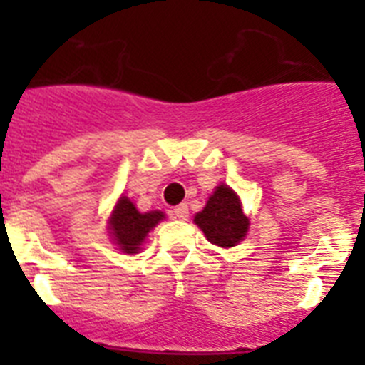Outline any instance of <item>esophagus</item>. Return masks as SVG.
Listing matches in <instances>:
<instances>
[{
    "label": "esophagus",
    "mask_w": 365,
    "mask_h": 365,
    "mask_svg": "<svg viewBox=\"0 0 365 365\" xmlns=\"http://www.w3.org/2000/svg\"><path fill=\"white\" fill-rule=\"evenodd\" d=\"M169 215H171V219L175 220H187V217H189V206L185 203L175 206V208L169 212Z\"/></svg>",
    "instance_id": "34e87169"
}]
</instances>
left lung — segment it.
Here are the masks:
<instances>
[{
  "label": "left lung",
  "mask_w": 365,
  "mask_h": 365,
  "mask_svg": "<svg viewBox=\"0 0 365 365\" xmlns=\"http://www.w3.org/2000/svg\"><path fill=\"white\" fill-rule=\"evenodd\" d=\"M194 222L203 230L206 240L219 247H233L244 240L249 230L240 200L227 185L217 187L203 212L194 217Z\"/></svg>",
  "instance_id": "obj_1"
}]
</instances>
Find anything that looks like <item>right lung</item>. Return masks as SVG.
Returning a JSON list of instances; mask_svg holds the SVG:
<instances>
[{"label":"right lung","mask_w":365,"mask_h":365,"mask_svg":"<svg viewBox=\"0 0 365 365\" xmlns=\"http://www.w3.org/2000/svg\"><path fill=\"white\" fill-rule=\"evenodd\" d=\"M164 219L162 212L139 213L128 197H120L111 217V235L114 244L127 254H135L139 245L145 242L146 235L152 227Z\"/></svg>","instance_id":"add662e5"}]
</instances>
